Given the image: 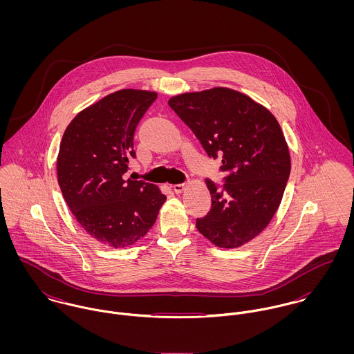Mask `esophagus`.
Segmentation results:
<instances>
[{
	"instance_id": "obj_1",
	"label": "esophagus",
	"mask_w": 354,
	"mask_h": 354,
	"mask_svg": "<svg viewBox=\"0 0 354 354\" xmlns=\"http://www.w3.org/2000/svg\"><path fill=\"white\" fill-rule=\"evenodd\" d=\"M185 187H187V184H176V185H173V191L176 194H181L185 189Z\"/></svg>"
}]
</instances>
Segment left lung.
<instances>
[{
    "instance_id": "1",
    "label": "left lung",
    "mask_w": 354,
    "mask_h": 354,
    "mask_svg": "<svg viewBox=\"0 0 354 354\" xmlns=\"http://www.w3.org/2000/svg\"><path fill=\"white\" fill-rule=\"evenodd\" d=\"M205 152L222 156V189L205 180L209 212L196 227L215 247L234 250L259 236L275 215L290 174V153L274 114L248 95L214 87L169 100Z\"/></svg>"
}]
</instances>
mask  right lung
I'll use <instances>...</instances> for the list:
<instances>
[{
  "instance_id": "add662e5",
  "label": "right lung",
  "mask_w": 354,
  "mask_h": 354,
  "mask_svg": "<svg viewBox=\"0 0 354 354\" xmlns=\"http://www.w3.org/2000/svg\"><path fill=\"white\" fill-rule=\"evenodd\" d=\"M156 97L135 88L111 93L77 113L59 145L65 202L91 237L115 250L143 239L166 201L156 185L122 178L135 158V129Z\"/></svg>"
}]
</instances>
